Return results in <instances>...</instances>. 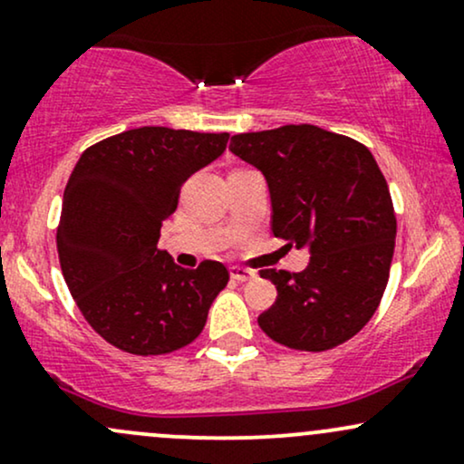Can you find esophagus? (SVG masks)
<instances>
[{
  "instance_id": "obj_1",
  "label": "esophagus",
  "mask_w": 464,
  "mask_h": 464,
  "mask_svg": "<svg viewBox=\"0 0 464 464\" xmlns=\"http://www.w3.org/2000/svg\"><path fill=\"white\" fill-rule=\"evenodd\" d=\"M231 276L236 281H250L255 276V273H253V270H248V268H242V266H233Z\"/></svg>"
}]
</instances>
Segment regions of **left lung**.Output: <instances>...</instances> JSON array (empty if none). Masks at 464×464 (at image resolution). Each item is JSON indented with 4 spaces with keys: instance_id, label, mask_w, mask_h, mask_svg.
Returning <instances> with one entry per match:
<instances>
[{
    "instance_id": "1",
    "label": "left lung",
    "mask_w": 464,
    "mask_h": 464,
    "mask_svg": "<svg viewBox=\"0 0 464 464\" xmlns=\"http://www.w3.org/2000/svg\"><path fill=\"white\" fill-rule=\"evenodd\" d=\"M228 150L268 180L275 237L312 253L301 273H259L276 285L275 305L257 318L262 332L312 353L347 343L380 307L395 250L380 165L364 143L312 124L233 135Z\"/></svg>"
}]
</instances>
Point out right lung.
<instances>
[{
	"instance_id": "obj_1",
	"label": "right lung",
	"mask_w": 464,
	"mask_h": 464,
	"mask_svg": "<svg viewBox=\"0 0 464 464\" xmlns=\"http://www.w3.org/2000/svg\"><path fill=\"white\" fill-rule=\"evenodd\" d=\"M227 141L228 132L143 126L93 143L73 168L56 231L61 270L84 321L120 351L188 347L228 284L220 262L188 270L159 250L183 183Z\"/></svg>"
}]
</instances>
